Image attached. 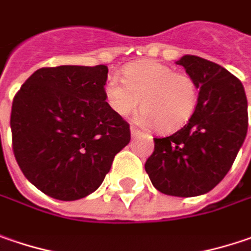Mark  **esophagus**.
Instances as JSON below:
<instances>
[{
	"instance_id": "1",
	"label": "esophagus",
	"mask_w": 251,
	"mask_h": 251,
	"mask_svg": "<svg viewBox=\"0 0 251 251\" xmlns=\"http://www.w3.org/2000/svg\"><path fill=\"white\" fill-rule=\"evenodd\" d=\"M130 130H131V137H132V138H135L137 135H140V134H141V131H140V130H137L135 127H131Z\"/></svg>"
}]
</instances>
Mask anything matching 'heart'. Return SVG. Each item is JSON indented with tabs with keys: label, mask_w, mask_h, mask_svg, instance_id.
<instances>
[{
	"label": "heart",
	"mask_w": 251,
	"mask_h": 251,
	"mask_svg": "<svg viewBox=\"0 0 251 251\" xmlns=\"http://www.w3.org/2000/svg\"><path fill=\"white\" fill-rule=\"evenodd\" d=\"M121 83L110 76L104 96L110 108L121 117L134 113L141 100L138 123L154 126L158 132H172L183 127L194 116L198 104V86L185 73H175L168 65L144 59L123 70Z\"/></svg>",
	"instance_id": "1"
}]
</instances>
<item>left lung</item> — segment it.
I'll return each mask as SVG.
<instances>
[{
	"mask_svg": "<svg viewBox=\"0 0 251 251\" xmlns=\"http://www.w3.org/2000/svg\"><path fill=\"white\" fill-rule=\"evenodd\" d=\"M176 65L199 89L196 110L181 130L154 138L145 171L159 192L189 198L212 191L232 168L247 134V99L242 82L218 63L185 55Z\"/></svg>",
	"mask_w": 251,
	"mask_h": 251,
	"instance_id": "8db88e82",
	"label": "left lung"
}]
</instances>
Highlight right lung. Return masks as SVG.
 Returning <instances> with one entry per match:
<instances>
[{
	"label": "right lung",
	"mask_w": 251,
	"mask_h": 251,
	"mask_svg": "<svg viewBox=\"0 0 251 251\" xmlns=\"http://www.w3.org/2000/svg\"><path fill=\"white\" fill-rule=\"evenodd\" d=\"M107 73L104 65L42 68L14 97V155L25 178L50 198L94 192L130 143V124L106 101Z\"/></svg>",
	"instance_id": "add662e5"
}]
</instances>
